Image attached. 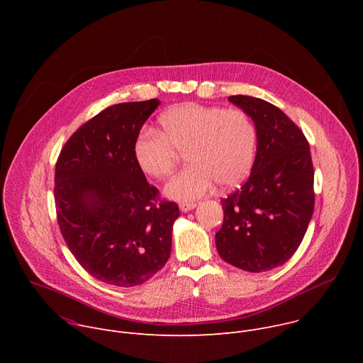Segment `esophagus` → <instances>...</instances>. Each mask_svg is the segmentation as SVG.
<instances>
[{"label": "esophagus", "mask_w": 363, "mask_h": 363, "mask_svg": "<svg viewBox=\"0 0 363 363\" xmlns=\"http://www.w3.org/2000/svg\"><path fill=\"white\" fill-rule=\"evenodd\" d=\"M195 206H196L195 202H182V203H179V210H181L182 213H188V211L194 210Z\"/></svg>", "instance_id": "34e87169"}]
</instances>
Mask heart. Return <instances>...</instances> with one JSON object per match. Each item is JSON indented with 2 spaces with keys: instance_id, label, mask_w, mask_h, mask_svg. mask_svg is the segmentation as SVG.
<instances>
[{
  "instance_id": "1",
  "label": "heart",
  "mask_w": 363,
  "mask_h": 363,
  "mask_svg": "<svg viewBox=\"0 0 363 363\" xmlns=\"http://www.w3.org/2000/svg\"><path fill=\"white\" fill-rule=\"evenodd\" d=\"M257 146V129L241 109H223L182 103L164 112L160 132L145 130L133 143L139 169L152 178H165L174 169L178 152L191 162L164 188L167 196L191 202L221 188L240 185L250 174Z\"/></svg>"
}]
</instances>
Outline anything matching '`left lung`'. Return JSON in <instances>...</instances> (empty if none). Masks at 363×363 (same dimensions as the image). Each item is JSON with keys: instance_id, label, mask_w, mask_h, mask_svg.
I'll list each match as a JSON object with an SVG mask.
<instances>
[{"instance_id": "left-lung-1", "label": "left lung", "mask_w": 363, "mask_h": 363, "mask_svg": "<svg viewBox=\"0 0 363 363\" xmlns=\"http://www.w3.org/2000/svg\"><path fill=\"white\" fill-rule=\"evenodd\" d=\"M257 129V153L247 182L223 198L224 223L216 234L224 262L250 273L284 264L313 216V164L303 132L272 103L230 96Z\"/></svg>"}]
</instances>
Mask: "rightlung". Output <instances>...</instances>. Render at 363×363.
I'll use <instances>...</instances> for the list:
<instances>
[{
  "label": "right lung",
  "mask_w": 363,
  "mask_h": 363,
  "mask_svg": "<svg viewBox=\"0 0 363 363\" xmlns=\"http://www.w3.org/2000/svg\"><path fill=\"white\" fill-rule=\"evenodd\" d=\"M158 99L101 111L66 142L56 164L55 199L63 238L94 279L133 287L171 255L178 205L161 201L139 169L133 143Z\"/></svg>",
  "instance_id": "right-lung-1"
}]
</instances>
